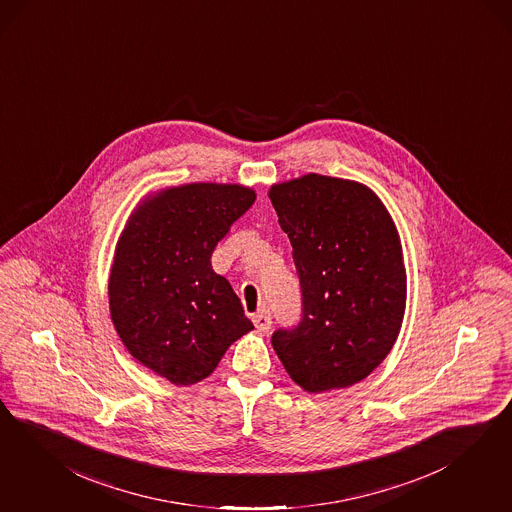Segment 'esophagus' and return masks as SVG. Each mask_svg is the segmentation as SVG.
I'll use <instances>...</instances> for the list:
<instances>
[{
    "instance_id": "obj_1",
    "label": "esophagus",
    "mask_w": 512,
    "mask_h": 512,
    "mask_svg": "<svg viewBox=\"0 0 512 512\" xmlns=\"http://www.w3.org/2000/svg\"><path fill=\"white\" fill-rule=\"evenodd\" d=\"M252 322H254V326H256V330L258 331H269L271 328V314L269 311H260L258 314H254V318H252Z\"/></svg>"
}]
</instances>
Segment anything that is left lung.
I'll return each mask as SVG.
<instances>
[{"label": "left lung", "mask_w": 512, "mask_h": 512, "mask_svg": "<svg viewBox=\"0 0 512 512\" xmlns=\"http://www.w3.org/2000/svg\"><path fill=\"white\" fill-rule=\"evenodd\" d=\"M269 199L292 245L303 314L273 333L290 379L309 394L348 388L390 354L403 324L407 271L396 224L362 182L307 173Z\"/></svg>", "instance_id": "1"}]
</instances>
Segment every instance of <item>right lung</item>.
<instances>
[{
	"mask_svg": "<svg viewBox=\"0 0 512 512\" xmlns=\"http://www.w3.org/2000/svg\"><path fill=\"white\" fill-rule=\"evenodd\" d=\"M256 192L190 182L139 201L116 241L109 309L124 347L152 373L190 386L207 379L231 343L254 330L211 256Z\"/></svg>",
	"mask_w": 512,
	"mask_h": 512,
	"instance_id": "1",
	"label": "right lung"
}]
</instances>
